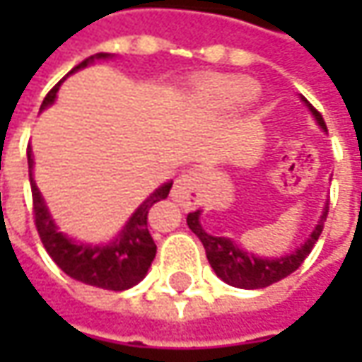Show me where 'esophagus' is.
<instances>
[{
    "instance_id": "esophagus-1",
    "label": "esophagus",
    "mask_w": 362,
    "mask_h": 362,
    "mask_svg": "<svg viewBox=\"0 0 362 362\" xmlns=\"http://www.w3.org/2000/svg\"><path fill=\"white\" fill-rule=\"evenodd\" d=\"M171 197L179 205L189 207L199 202V173L197 171H185L175 181Z\"/></svg>"
}]
</instances>
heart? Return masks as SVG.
Listing matches in <instances>:
<instances>
[{"instance_id":"b5f03b06","label":"heart","mask_w":362,"mask_h":362,"mask_svg":"<svg viewBox=\"0 0 362 362\" xmlns=\"http://www.w3.org/2000/svg\"><path fill=\"white\" fill-rule=\"evenodd\" d=\"M257 92V86L250 78L231 76L216 82L209 88V98L217 110H233L243 103H247Z\"/></svg>"}]
</instances>
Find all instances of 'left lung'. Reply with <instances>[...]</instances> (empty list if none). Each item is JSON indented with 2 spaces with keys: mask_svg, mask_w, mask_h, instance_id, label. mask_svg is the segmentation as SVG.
<instances>
[{
  "mask_svg": "<svg viewBox=\"0 0 362 362\" xmlns=\"http://www.w3.org/2000/svg\"><path fill=\"white\" fill-rule=\"evenodd\" d=\"M302 103L310 108L316 122L327 131V124H325L322 115L304 96H302ZM199 216H202L199 209L189 214L187 226L189 230L202 240L203 247H205V256L209 259L214 272L226 284L235 286V288H245V290H256V288H266V286L280 282L282 278L290 276L292 272H296L302 266V262L313 252L314 243L318 242V238L322 233V228H325V221H327L328 216V203L327 207H325V211H322V216H320L318 226L310 233V238L302 243L296 252H292V254H288L284 257H274V259L272 257L270 259L268 257H257L254 254H250V252L240 250L228 238H217V235L207 233L202 228Z\"/></svg>",
  "mask_w": 362,
  "mask_h": 362,
  "instance_id": "obj_1",
  "label": "left lung"
}]
</instances>
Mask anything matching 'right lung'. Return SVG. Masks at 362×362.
<instances>
[{"label":"right lung","mask_w":362,"mask_h":362,"mask_svg":"<svg viewBox=\"0 0 362 362\" xmlns=\"http://www.w3.org/2000/svg\"><path fill=\"white\" fill-rule=\"evenodd\" d=\"M106 58H110V54L90 56L84 62L78 64L76 68H72V72L88 66L94 60H106ZM58 88H60V82L46 94L42 108H46L56 100ZM28 167H30V185H32V199H34L35 230L40 233V240L44 243L49 257L58 264V268L78 282L105 288V290H115V292L129 290L134 284H139L146 276L151 262L157 254V245L153 242L148 233V226H146L148 209L160 199H167L173 183H165L155 193H151V197L143 202V205L132 214L117 240H112L106 245H88V243L72 242L62 231H58L56 223L52 221L48 207L40 195V189L35 187V181L32 179L34 159H32L30 146H28Z\"/></svg>","instance_id":"add662e5"}]
</instances>
